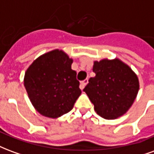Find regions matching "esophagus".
I'll list each match as a JSON object with an SVG mask.
<instances>
[{"label":"esophagus","instance_id":"34e87169","mask_svg":"<svg viewBox=\"0 0 154 154\" xmlns=\"http://www.w3.org/2000/svg\"><path fill=\"white\" fill-rule=\"evenodd\" d=\"M88 83V79H85V80H83L82 82H81V85H80V88L82 89V90H83L84 87H86V85Z\"/></svg>","mask_w":154,"mask_h":154}]
</instances>
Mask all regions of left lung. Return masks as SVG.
I'll list each match as a JSON object with an SVG mask.
<instances>
[{"label":"left lung","instance_id":"8db88e82","mask_svg":"<svg viewBox=\"0 0 154 154\" xmlns=\"http://www.w3.org/2000/svg\"><path fill=\"white\" fill-rule=\"evenodd\" d=\"M94 77L83 91L102 118L114 119L126 113L135 100L139 79L131 68L119 59L94 62Z\"/></svg>","mask_w":154,"mask_h":154}]
</instances>
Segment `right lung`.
I'll use <instances>...</instances> for the list:
<instances>
[{"label":"right lung","instance_id":"add662e5","mask_svg":"<svg viewBox=\"0 0 154 154\" xmlns=\"http://www.w3.org/2000/svg\"><path fill=\"white\" fill-rule=\"evenodd\" d=\"M72 63V59L56 49L38 57L26 71L25 89L42 116L54 119L69 112L82 93Z\"/></svg>","mask_w":154,"mask_h":154}]
</instances>
